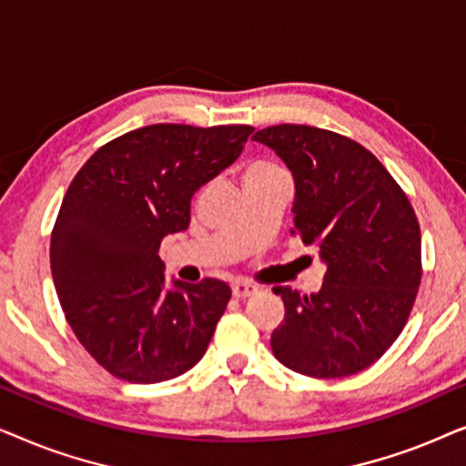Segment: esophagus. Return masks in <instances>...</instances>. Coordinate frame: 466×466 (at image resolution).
I'll list each match as a JSON object with an SVG mask.
<instances>
[{"label": "esophagus", "instance_id": "34e87169", "mask_svg": "<svg viewBox=\"0 0 466 466\" xmlns=\"http://www.w3.org/2000/svg\"><path fill=\"white\" fill-rule=\"evenodd\" d=\"M254 292H257V289H254V286H250V284H244V282H235L233 284V297L235 299H248V297H252Z\"/></svg>", "mask_w": 466, "mask_h": 466}]
</instances>
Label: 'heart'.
<instances>
[{
	"instance_id": "obj_1",
	"label": "heart",
	"mask_w": 466,
	"mask_h": 466,
	"mask_svg": "<svg viewBox=\"0 0 466 466\" xmlns=\"http://www.w3.org/2000/svg\"><path fill=\"white\" fill-rule=\"evenodd\" d=\"M282 167L276 165L273 161H254L248 165L244 169V182H250V180H257V177H267V176H273V174H279Z\"/></svg>"
}]
</instances>
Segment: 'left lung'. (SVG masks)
Returning a JSON list of instances; mask_svg holds the SVG:
<instances>
[{"label": "left lung", "instance_id": "1", "mask_svg": "<svg viewBox=\"0 0 466 466\" xmlns=\"http://www.w3.org/2000/svg\"><path fill=\"white\" fill-rule=\"evenodd\" d=\"M295 177L297 235L327 265L311 295L276 286L284 322L273 356L309 378H348L373 365L403 330L422 279L420 225L403 188L354 139L308 125L254 133Z\"/></svg>", "mask_w": 466, "mask_h": 466}]
</instances>
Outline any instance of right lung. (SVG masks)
<instances>
[{
    "label": "right lung",
    "mask_w": 466,
    "mask_h": 466,
    "mask_svg": "<svg viewBox=\"0 0 466 466\" xmlns=\"http://www.w3.org/2000/svg\"><path fill=\"white\" fill-rule=\"evenodd\" d=\"M252 131L142 127L101 146L69 184L50 269L74 335L114 378L157 384L206 354L231 289L214 278L167 289L158 246L187 231L193 195L235 163Z\"/></svg>",
    "instance_id": "obj_1"
}]
</instances>
